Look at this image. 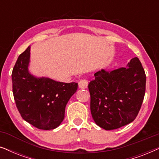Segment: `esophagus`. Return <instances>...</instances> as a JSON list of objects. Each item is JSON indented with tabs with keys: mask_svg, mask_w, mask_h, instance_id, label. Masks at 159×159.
Segmentation results:
<instances>
[{
	"mask_svg": "<svg viewBox=\"0 0 159 159\" xmlns=\"http://www.w3.org/2000/svg\"><path fill=\"white\" fill-rule=\"evenodd\" d=\"M78 85L80 89H85L88 88V82L86 80H81L78 83Z\"/></svg>",
	"mask_w": 159,
	"mask_h": 159,
	"instance_id": "obj_1",
	"label": "esophagus"
}]
</instances>
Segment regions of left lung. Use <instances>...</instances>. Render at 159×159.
Returning a JSON list of instances; mask_svg holds the SVG:
<instances>
[{
  "label": "left lung",
  "mask_w": 159,
  "mask_h": 159,
  "mask_svg": "<svg viewBox=\"0 0 159 159\" xmlns=\"http://www.w3.org/2000/svg\"><path fill=\"white\" fill-rule=\"evenodd\" d=\"M88 84L90 111L95 124L106 130L120 128L134 120L145 92L146 76L138 58L126 67L95 73Z\"/></svg>",
  "instance_id": "8db88e82"
}]
</instances>
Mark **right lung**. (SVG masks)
Listing matches in <instances>:
<instances>
[{"label":"right lung","instance_id":"1","mask_svg":"<svg viewBox=\"0 0 159 159\" xmlns=\"http://www.w3.org/2000/svg\"><path fill=\"white\" fill-rule=\"evenodd\" d=\"M30 48L19 55L13 69L14 98L23 119L40 129H53L64 120L65 108L78 84L32 75L28 69Z\"/></svg>","mask_w":159,"mask_h":159}]
</instances>
